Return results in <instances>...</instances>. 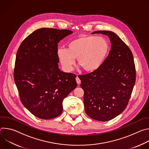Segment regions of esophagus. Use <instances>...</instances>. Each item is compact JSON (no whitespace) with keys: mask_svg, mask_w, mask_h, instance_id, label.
<instances>
[{"mask_svg":"<svg viewBox=\"0 0 149 149\" xmlns=\"http://www.w3.org/2000/svg\"><path fill=\"white\" fill-rule=\"evenodd\" d=\"M75 79H76V81H77V84L79 85V84L81 83V80H80V79H79V78L78 77H77Z\"/></svg>","mask_w":149,"mask_h":149,"instance_id":"esophagus-1","label":"esophagus"}]
</instances>
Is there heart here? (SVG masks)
Listing matches in <instances>:
<instances>
[{"label":"heart","mask_w":149,"mask_h":149,"mask_svg":"<svg viewBox=\"0 0 149 149\" xmlns=\"http://www.w3.org/2000/svg\"><path fill=\"white\" fill-rule=\"evenodd\" d=\"M108 41L101 36L81 35L71 40L67 49L59 48L58 58L65 71L72 70L77 58L78 64L87 72L98 70L109 52Z\"/></svg>","instance_id":"b5f03b06"}]
</instances>
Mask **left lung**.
<instances>
[{
    "mask_svg": "<svg viewBox=\"0 0 149 149\" xmlns=\"http://www.w3.org/2000/svg\"><path fill=\"white\" fill-rule=\"evenodd\" d=\"M109 36L111 50L96 71L79 75L84 90L86 114L91 118L109 121L126 108L136 82V68L133 54L114 32L95 31Z\"/></svg>",
    "mask_w": 149,
    "mask_h": 149,
    "instance_id": "obj_1",
    "label": "left lung"
}]
</instances>
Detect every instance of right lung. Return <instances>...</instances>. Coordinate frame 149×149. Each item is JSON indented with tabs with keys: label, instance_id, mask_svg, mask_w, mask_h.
<instances>
[{
	"label": "right lung",
	"instance_id": "1",
	"mask_svg": "<svg viewBox=\"0 0 149 149\" xmlns=\"http://www.w3.org/2000/svg\"><path fill=\"white\" fill-rule=\"evenodd\" d=\"M67 29L41 28L20 44L16 57L14 80L25 107L44 120L59 116L63 99L77 86L76 75L58 68V42L72 33Z\"/></svg>",
	"mask_w": 149,
	"mask_h": 149
}]
</instances>
